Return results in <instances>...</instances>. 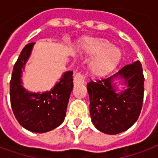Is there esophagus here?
Returning <instances> with one entry per match:
<instances>
[{"label": "esophagus", "instance_id": "esophagus-1", "mask_svg": "<svg viewBox=\"0 0 158 158\" xmlns=\"http://www.w3.org/2000/svg\"><path fill=\"white\" fill-rule=\"evenodd\" d=\"M73 82H74V84H84L85 78L80 73H76L74 78H73Z\"/></svg>", "mask_w": 158, "mask_h": 158}]
</instances>
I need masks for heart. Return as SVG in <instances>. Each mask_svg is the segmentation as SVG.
<instances>
[{"label": "heart", "instance_id": "b5f03b06", "mask_svg": "<svg viewBox=\"0 0 158 158\" xmlns=\"http://www.w3.org/2000/svg\"><path fill=\"white\" fill-rule=\"evenodd\" d=\"M83 52L93 57L88 66L89 73L95 78H102L116 69L122 58V52L116 45L103 38L87 39L83 44Z\"/></svg>", "mask_w": 158, "mask_h": 158}]
</instances>
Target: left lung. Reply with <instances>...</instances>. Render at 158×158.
<instances>
[{"label":"left lung","mask_w":158,"mask_h":158,"mask_svg":"<svg viewBox=\"0 0 158 158\" xmlns=\"http://www.w3.org/2000/svg\"><path fill=\"white\" fill-rule=\"evenodd\" d=\"M115 79H120L126 89L118 93ZM144 80L141 63L136 61L110 78L87 84L89 113L96 129L107 135H117L137 121L142 107Z\"/></svg>","instance_id":"obj_1"}]
</instances>
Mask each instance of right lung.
<instances>
[{
  "mask_svg": "<svg viewBox=\"0 0 158 158\" xmlns=\"http://www.w3.org/2000/svg\"><path fill=\"white\" fill-rule=\"evenodd\" d=\"M35 43L26 45L17 60L10 81L11 106L16 118L31 132L45 133L61 125L72 92L73 72L64 73L51 90L30 92L23 86L22 73Z\"/></svg>",
  "mask_w": 158,
  "mask_h": 158,
  "instance_id": "obj_1",
  "label": "right lung"
}]
</instances>
